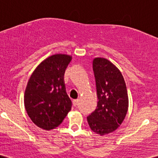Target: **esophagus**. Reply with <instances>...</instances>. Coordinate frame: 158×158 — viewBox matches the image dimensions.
Here are the masks:
<instances>
[{"instance_id": "34e87169", "label": "esophagus", "mask_w": 158, "mask_h": 158, "mask_svg": "<svg viewBox=\"0 0 158 158\" xmlns=\"http://www.w3.org/2000/svg\"><path fill=\"white\" fill-rule=\"evenodd\" d=\"M79 99H75V100H73V106H78V104H79Z\"/></svg>"}]
</instances>
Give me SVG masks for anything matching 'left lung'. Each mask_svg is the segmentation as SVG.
Wrapping results in <instances>:
<instances>
[{
    "label": "left lung",
    "mask_w": 158,
    "mask_h": 158,
    "mask_svg": "<svg viewBox=\"0 0 158 158\" xmlns=\"http://www.w3.org/2000/svg\"><path fill=\"white\" fill-rule=\"evenodd\" d=\"M93 70L97 106L87 120L92 131L102 136L115 131L124 120L128 108V92L120 70L109 60L95 58Z\"/></svg>",
    "instance_id": "left-lung-1"
}]
</instances>
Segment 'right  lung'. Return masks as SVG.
Listing matches in <instances>:
<instances>
[{
	"mask_svg": "<svg viewBox=\"0 0 158 158\" xmlns=\"http://www.w3.org/2000/svg\"><path fill=\"white\" fill-rule=\"evenodd\" d=\"M72 56L55 54L38 65L29 79L24 93V106L32 123L42 129H54L71 110L64 75Z\"/></svg>",
	"mask_w": 158,
	"mask_h": 158,
	"instance_id": "add662e5",
	"label": "right lung"
}]
</instances>
